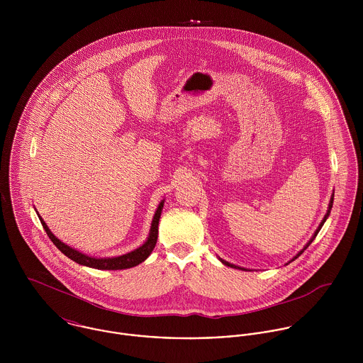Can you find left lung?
I'll use <instances>...</instances> for the list:
<instances>
[{
	"label": "left lung",
	"mask_w": 363,
	"mask_h": 363,
	"mask_svg": "<svg viewBox=\"0 0 363 363\" xmlns=\"http://www.w3.org/2000/svg\"><path fill=\"white\" fill-rule=\"evenodd\" d=\"M333 201H334V194H333V197H331V200H330V206H328V211H327V213H325V216H324V218H323V220H321V223H320V225H318V228H317V230H315V232H314V236H313V238H311V240H309V243H308V245H306V246H305V247H303V250H302V252H301V253H298V256H296V257H295V259H298V257H299V256H301V255H302V253H303V252H305V250H306V249H308V247H309V246H311V242H313V240H314V238H315V236H317V233H318V232H320V229H321V226H323V225H324V222H325V219H327V218H328V215H330V209H331V208H333ZM220 261H222V262H223V264H225V265H228V267H235V268H239V267H236V265H233V264H229V262H228V261H223V259H220Z\"/></svg>",
	"instance_id": "left-lung-1"
}]
</instances>
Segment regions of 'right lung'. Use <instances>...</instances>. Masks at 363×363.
Here are the masks:
<instances>
[{"label":"right lung","instance_id":"right-lung-1","mask_svg":"<svg viewBox=\"0 0 363 363\" xmlns=\"http://www.w3.org/2000/svg\"><path fill=\"white\" fill-rule=\"evenodd\" d=\"M162 208H163V201L159 204V207L156 209L155 216H154V220H152V226H151V232H150V238L148 240L141 246L138 247L137 250L131 252V253H127V255H123V256H118V257H111V259H95V257H89L86 255H82L79 253L78 250L64 245L61 240H58L52 232L50 229L48 228L46 222L39 216L48 236L52 239L54 246L61 252L64 253L68 259H74L75 262L81 264V265H86V267H91V268H98V269H125V268H131V267H135L138 265L140 262H143L144 259H147L154 247H155L156 240H157V225H159V218H160V212H162Z\"/></svg>","mask_w":363,"mask_h":363}]
</instances>
